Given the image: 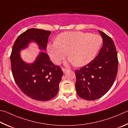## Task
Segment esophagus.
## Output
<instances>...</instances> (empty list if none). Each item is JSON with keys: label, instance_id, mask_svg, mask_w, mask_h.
<instances>
[{"label": "esophagus", "instance_id": "1", "mask_svg": "<svg viewBox=\"0 0 128 128\" xmlns=\"http://www.w3.org/2000/svg\"><path fill=\"white\" fill-rule=\"evenodd\" d=\"M62 71H63V72H64V73L67 70H68V69L64 68H62Z\"/></svg>", "mask_w": 128, "mask_h": 128}]
</instances>
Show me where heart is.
<instances>
[{"instance_id":"obj_1","label":"heart","mask_w":128,"mask_h":128,"mask_svg":"<svg viewBox=\"0 0 128 128\" xmlns=\"http://www.w3.org/2000/svg\"><path fill=\"white\" fill-rule=\"evenodd\" d=\"M102 44L100 35L82 31H67L58 35L56 42L46 46L52 61L59 64L68 55L70 56L66 64L78 67L90 63L97 55Z\"/></svg>"}]
</instances>
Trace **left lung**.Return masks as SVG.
Returning a JSON list of instances; mask_svg holds the SVG:
<instances>
[{
	"label": "left lung",
	"instance_id": "8db88e82",
	"mask_svg": "<svg viewBox=\"0 0 128 128\" xmlns=\"http://www.w3.org/2000/svg\"><path fill=\"white\" fill-rule=\"evenodd\" d=\"M103 46L93 60L75 71V88L78 96L93 100L102 97L112 86L118 74V60L115 44L110 37L98 30Z\"/></svg>",
	"mask_w": 128,
	"mask_h": 128
}]
</instances>
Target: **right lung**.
Listing matches in <instances>:
<instances>
[{
  "mask_svg": "<svg viewBox=\"0 0 128 128\" xmlns=\"http://www.w3.org/2000/svg\"><path fill=\"white\" fill-rule=\"evenodd\" d=\"M50 34L49 31L41 29H28L17 38L10 55L12 72L17 86L28 97L40 101L50 100L57 95L63 71L44 52H40L30 64L22 59L20 53L32 42L40 50H46Z\"/></svg>",
  "mask_w": 128,
  "mask_h": 128,
  "instance_id": "obj_1",
  "label": "right lung"
}]
</instances>
